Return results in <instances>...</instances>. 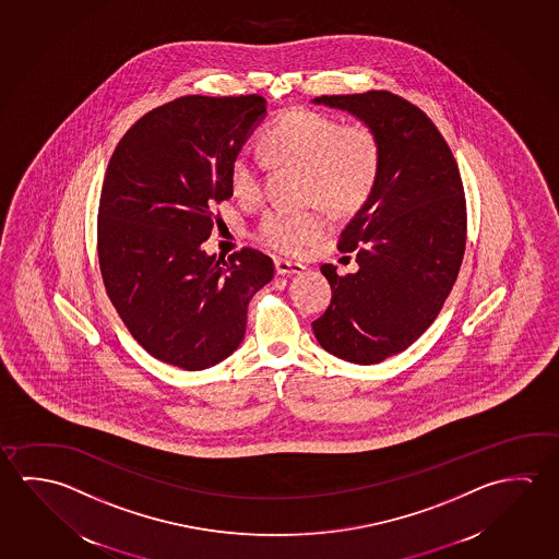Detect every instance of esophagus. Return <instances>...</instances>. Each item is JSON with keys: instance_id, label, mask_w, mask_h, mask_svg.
I'll use <instances>...</instances> for the list:
<instances>
[{"instance_id": "obj_1", "label": "esophagus", "mask_w": 559, "mask_h": 559, "mask_svg": "<svg viewBox=\"0 0 559 559\" xmlns=\"http://www.w3.org/2000/svg\"><path fill=\"white\" fill-rule=\"evenodd\" d=\"M276 275H300L306 266L293 261H284V259H275Z\"/></svg>"}]
</instances>
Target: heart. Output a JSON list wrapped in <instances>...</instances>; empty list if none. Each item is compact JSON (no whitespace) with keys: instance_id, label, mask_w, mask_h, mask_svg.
I'll return each mask as SVG.
<instances>
[{"instance_id":"b5f03b06","label":"heart","mask_w":559,"mask_h":559,"mask_svg":"<svg viewBox=\"0 0 559 559\" xmlns=\"http://www.w3.org/2000/svg\"><path fill=\"white\" fill-rule=\"evenodd\" d=\"M266 157L273 164L298 165L308 175V197L333 211H350L365 201L380 165V146L367 124H348L316 110L293 109L266 129ZM266 157L251 147L239 150L229 165V187L241 201H255L261 192ZM328 221L316 211L266 212L259 238L283 253H300L321 238Z\"/></svg>"}]
</instances>
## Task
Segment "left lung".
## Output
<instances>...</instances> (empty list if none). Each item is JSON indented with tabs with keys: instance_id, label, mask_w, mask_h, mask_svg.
Wrapping results in <instances>:
<instances>
[{
	"instance_id": "left-lung-1",
	"label": "left lung",
	"mask_w": 559,
	"mask_h": 559,
	"mask_svg": "<svg viewBox=\"0 0 559 559\" xmlns=\"http://www.w3.org/2000/svg\"><path fill=\"white\" fill-rule=\"evenodd\" d=\"M374 130L380 165L367 201L338 239L358 271L321 265L331 304L311 323L331 355L378 365L421 337L456 283L466 248V199L456 159L429 117L390 92L323 95Z\"/></svg>"
}]
</instances>
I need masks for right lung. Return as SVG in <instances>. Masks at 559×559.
<instances>
[{
	"mask_svg": "<svg viewBox=\"0 0 559 559\" xmlns=\"http://www.w3.org/2000/svg\"><path fill=\"white\" fill-rule=\"evenodd\" d=\"M266 117L261 95H187L150 110L122 136L103 181V283L152 357L204 370L246 335L248 304L275 275L271 257L209 255L212 209L234 194L229 165Z\"/></svg>",
	"mask_w": 559,
	"mask_h": 559,
	"instance_id": "obj_1",
	"label": "right lung"
}]
</instances>
